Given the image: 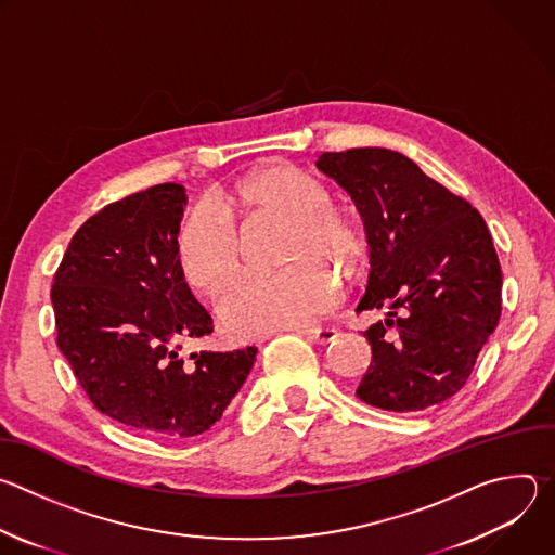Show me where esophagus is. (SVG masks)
<instances>
[{"instance_id":"1","label":"esophagus","mask_w":555,"mask_h":555,"mask_svg":"<svg viewBox=\"0 0 555 555\" xmlns=\"http://www.w3.org/2000/svg\"><path fill=\"white\" fill-rule=\"evenodd\" d=\"M298 334L307 336L309 340L319 343V345H327V343L336 340V336H338V332L332 327H309V330H298Z\"/></svg>"}]
</instances>
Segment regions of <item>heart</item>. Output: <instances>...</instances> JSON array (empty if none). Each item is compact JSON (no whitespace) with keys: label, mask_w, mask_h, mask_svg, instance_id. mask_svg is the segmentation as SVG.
<instances>
[{"label":"heart","mask_w":555,"mask_h":555,"mask_svg":"<svg viewBox=\"0 0 555 555\" xmlns=\"http://www.w3.org/2000/svg\"><path fill=\"white\" fill-rule=\"evenodd\" d=\"M210 208H191L176 230V261L182 279L206 296H217L240 268V240L221 218L285 221L279 261L270 276L236 281L219 300L225 332L240 340L281 330L305 327L332 311L340 285L327 266L356 274L366 255L362 221L345 206L330 202V191L309 173L270 163L221 189Z\"/></svg>","instance_id":"heart-1"}]
</instances>
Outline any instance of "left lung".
I'll use <instances>...</instances> for the list:
<instances>
[{
  "label": "left lung",
  "mask_w": 555,
  "mask_h": 555,
  "mask_svg": "<svg viewBox=\"0 0 555 555\" xmlns=\"http://www.w3.org/2000/svg\"><path fill=\"white\" fill-rule=\"evenodd\" d=\"M315 167L364 221L371 274L358 311L386 307L364 332L373 358L356 395L392 413L446 402L501 319L503 274L481 212L390 149L327 151Z\"/></svg>",
  "instance_id": "1"
}]
</instances>
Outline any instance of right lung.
I'll use <instances>...</instances> for the list:
<instances>
[{"mask_svg": "<svg viewBox=\"0 0 555 555\" xmlns=\"http://www.w3.org/2000/svg\"><path fill=\"white\" fill-rule=\"evenodd\" d=\"M184 206L173 182L105 206L72 236L50 292L56 345L94 409L163 439L206 433L257 358V347L180 353L212 332L176 261Z\"/></svg>", "mask_w": 555, "mask_h": 555, "instance_id": "obj_1", "label": "right lung"}]
</instances>
